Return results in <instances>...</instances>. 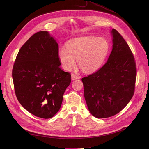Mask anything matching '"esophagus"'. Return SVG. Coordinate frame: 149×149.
I'll list each match as a JSON object with an SVG mask.
<instances>
[{
	"mask_svg": "<svg viewBox=\"0 0 149 149\" xmlns=\"http://www.w3.org/2000/svg\"><path fill=\"white\" fill-rule=\"evenodd\" d=\"M79 78H80L79 77H78L77 75H75L74 74H72L71 75V79H72V81L75 80V79H79Z\"/></svg>",
	"mask_w": 149,
	"mask_h": 149,
	"instance_id": "esophagus-1",
	"label": "esophagus"
}]
</instances>
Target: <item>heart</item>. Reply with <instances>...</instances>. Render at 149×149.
Here are the masks:
<instances>
[{
	"label": "heart",
	"mask_w": 149,
	"mask_h": 149,
	"mask_svg": "<svg viewBox=\"0 0 149 149\" xmlns=\"http://www.w3.org/2000/svg\"><path fill=\"white\" fill-rule=\"evenodd\" d=\"M67 49L61 48L58 57L63 69L69 71L77 61L78 67L84 72L98 70L107 55L109 45L103 38L86 36L73 38L67 44Z\"/></svg>",
	"instance_id": "1"
}]
</instances>
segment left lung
<instances>
[{
	"label": "left lung",
	"mask_w": 149,
	"mask_h": 149,
	"mask_svg": "<svg viewBox=\"0 0 149 149\" xmlns=\"http://www.w3.org/2000/svg\"><path fill=\"white\" fill-rule=\"evenodd\" d=\"M111 34L113 47L107 62L82 78L88 109L98 118L121 111L131 100L135 88L137 71L133 53L117 31L113 29Z\"/></svg>",
	"instance_id": "left-lung-1"
}]
</instances>
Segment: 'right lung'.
Instances as JSON below:
<instances>
[{
	"mask_svg": "<svg viewBox=\"0 0 149 149\" xmlns=\"http://www.w3.org/2000/svg\"><path fill=\"white\" fill-rule=\"evenodd\" d=\"M58 44L47 31L33 35L20 49L12 70L16 96L33 115L54 117L71 83V74L59 66Z\"/></svg>",
	"mask_w": 149,
	"mask_h": 149,
	"instance_id": "add662e5",
	"label": "right lung"
}]
</instances>
